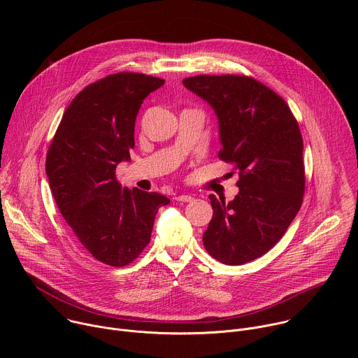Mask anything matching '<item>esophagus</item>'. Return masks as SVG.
Masks as SVG:
<instances>
[{
	"label": "esophagus",
	"mask_w": 358,
	"mask_h": 358,
	"mask_svg": "<svg viewBox=\"0 0 358 358\" xmlns=\"http://www.w3.org/2000/svg\"><path fill=\"white\" fill-rule=\"evenodd\" d=\"M176 199L180 202H191V201H194V196H191L188 194H182V195H177Z\"/></svg>",
	"instance_id": "esophagus-1"
}]
</instances>
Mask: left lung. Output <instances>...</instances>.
<instances>
[{
	"mask_svg": "<svg viewBox=\"0 0 358 358\" xmlns=\"http://www.w3.org/2000/svg\"><path fill=\"white\" fill-rule=\"evenodd\" d=\"M182 83L214 108L218 157L239 174L234 201L210 195L214 215L203 246L225 265L250 262L280 241L301 207L306 177L297 120L283 97L246 75H196Z\"/></svg>",
	"mask_w": 358,
	"mask_h": 358,
	"instance_id": "obj_1",
	"label": "left lung"
}]
</instances>
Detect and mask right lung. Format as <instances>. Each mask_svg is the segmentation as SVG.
Listing matches in <instances>:
<instances>
[{
	"label": "right lung",
	"mask_w": 358,
	"mask_h": 358,
	"mask_svg": "<svg viewBox=\"0 0 358 358\" xmlns=\"http://www.w3.org/2000/svg\"><path fill=\"white\" fill-rule=\"evenodd\" d=\"M164 79L119 72L82 89L65 110L46 152V176L59 213L92 257L122 268L150 242L155 218L170 199L120 187L116 167L130 160L134 122L144 97Z\"/></svg>",
	"instance_id": "add662e5"
}]
</instances>
